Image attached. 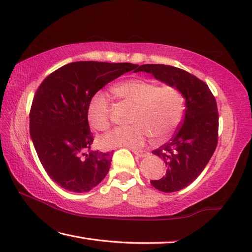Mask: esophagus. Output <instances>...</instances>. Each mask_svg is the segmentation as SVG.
<instances>
[{
    "label": "esophagus",
    "mask_w": 252,
    "mask_h": 252,
    "mask_svg": "<svg viewBox=\"0 0 252 252\" xmlns=\"http://www.w3.org/2000/svg\"><path fill=\"white\" fill-rule=\"evenodd\" d=\"M133 153L135 156H137L138 158H145V157H148L149 154L147 153V151H144V150H133Z\"/></svg>",
    "instance_id": "esophagus-1"
}]
</instances>
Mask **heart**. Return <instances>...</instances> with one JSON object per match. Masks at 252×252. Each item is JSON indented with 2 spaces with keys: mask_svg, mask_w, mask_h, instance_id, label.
I'll return each instance as SVG.
<instances>
[{
  "mask_svg": "<svg viewBox=\"0 0 252 252\" xmlns=\"http://www.w3.org/2000/svg\"><path fill=\"white\" fill-rule=\"evenodd\" d=\"M120 101L134 105L130 122L101 138L105 148L142 147L148 137L156 144L166 142L177 130L184 116V98L176 87L159 86L147 78H131L113 88ZM87 119L92 128L105 131L110 126V106L103 93H95L87 107Z\"/></svg>",
  "mask_w": 252,
  "mask_h": 252,
  "instance_id": "1",
  "label": "heart"
}]
</instances>
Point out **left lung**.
<instances>
[{"mask_svg":"<svg viewBox=\"0 0 252 252\" xmlns=\"http://www.w3.org/2000/svg\"><path fill=\"white\" fill-rule=\"evenodd\" d=\"M136 72L153 74L158 80L176 87L185 98V117L168 143L153 151L167 167L156 189L176 192L193 183L207 165L218 144L219 115L212 91L203 80L184 69L164 64H143Z\"/></svg>","mask_w":252,"mask_h":252,"instance_id":"left-lung-1","label":"left lung"}]
</instances>
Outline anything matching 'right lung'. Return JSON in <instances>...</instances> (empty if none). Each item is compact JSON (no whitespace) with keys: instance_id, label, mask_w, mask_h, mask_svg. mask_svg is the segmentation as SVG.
<instances>
[{"instance_id":"1","label":"right lung","mask_w":252,"mask_h":252,"mask_svg":"<svg viewBox=\"0 0 252 252\" xmlns=\"http://www.w3.org/2000/svg\"><path fill=\"white\" fill-rule=\"evenodd\" d=\"M136 67L132 63L73 62L39 85L30 110V135L46 173L63 189L88 192L106 176L113 151L91 150L87 107L99 89Z\"/></svg>"}]
</instances>
